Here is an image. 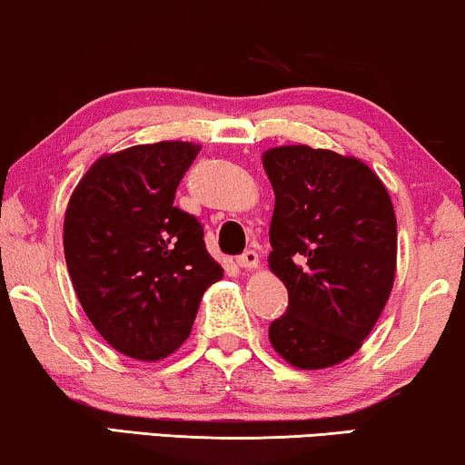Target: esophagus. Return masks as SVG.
I'll list each match as a JSON object with an SVG mask.
<instances>
[{"label":"esophagus","instance_id":"obj_1","mask_svg":"<svg viewBox=\"0 0 465 465\" xmlns=\"http://www.w3.org/2000/svg\"><path fill=\"white\" fill-rule=\"evenodd\" d=\"M239 266L241 269H245V271H256L258 266H260V258H258V253L253 252V250H247L243 256H239Z\"/></svg>","mask_w":465,"mask_h":465}]
</instances>
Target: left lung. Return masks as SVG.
<instances>
[{
  "label": "left lung",
  "instance_id": "left-lung-1",
  "mask_svg": "<svg viewBox=\"0 0 465 465\" xmlns=\"http://www.w3.org/2000/svg\"><path fill=\"white\" fill-rule=\"evenodd\" d=\"M275 193L269 269L288 313L269 341L298 371L351 358L372 332L396 279V213L381 177L355 156L304 143L262 152Z\"/></svg>",
  "mask_w": 465,
  "mask_h": 465
}]
</instances>
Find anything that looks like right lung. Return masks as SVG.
I'll list each match as a JSON object with an SVG mask.
<instances>
[{"instance_id":"obj_1","label":"right lung","mask_w":465,"mask_h":465,"mask_svg":"<svg viewBox=\"0 0 465 465\" xmlns=\"http://www.w3.org/2000/svg\"><path fill=\"white\" fill-rule=\"evenodd\" d=\"M199 152L158 142L104 154L69 196L63 250L75 296L107 345L133 360L175 353L203 294L224 277L199 220L173 205Z\"/></svg>"}]
</instances>
